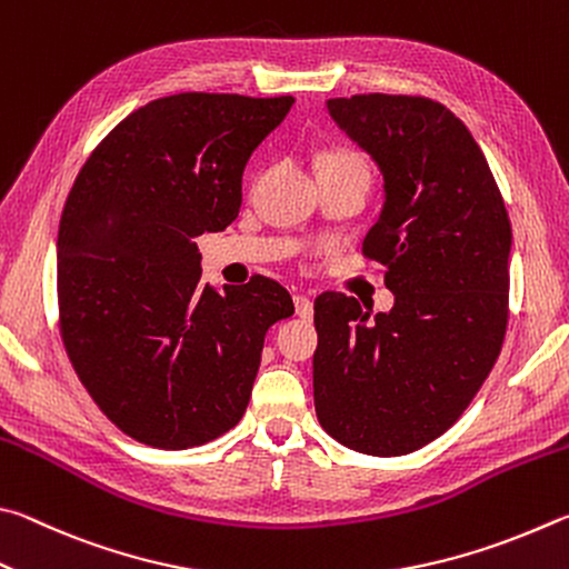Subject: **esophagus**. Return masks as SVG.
<instances>
[{"mask_svg":"<svg viewBox=\"0 0 569 569\" xmlns=\"http://www.w3.org/2000/svg\"><path fill=\"white\" fill-rule=\"evenodd\" d=\"M295 312H297V317H302V320H310V317L315 315V305L310 297L295 295Z\"/></svg>","mask_w":569,"mask_h":569,"instance_id":"34e87169","label":"esophagus"}]
</instances>
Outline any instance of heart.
<instances>
[{"instance_id": "heart-1", "label": "heart", "mask_w": 569, "mask_h": 569, "mask_svg": "<svg viewBox=\"0 0 569 569\" xmlns=\"http://www.w3.org/2000/svg\"><path fill=\"white\" fill-rule=\"evenodd\" d=\"M337 167H365V162L360 154L352 152V149H330V152H322L317 157V169H320V172Z\"/></svg>"}]
</instances>
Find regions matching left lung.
Masks as SVG:
<instances>
[{"mask_svg":"<svg viewBox=\"0 0 569 569\" xmlns=\"http://www.w3.org/2000/svg\"><path fill=\"white\" fill-rule=\"evenodd\" d=\"M327 112L385 179L362 252L387 267L395 307L317 297V420L350 450L410 455L460 420L502 350L510 219L480 144L440 102L355 94Z\"/></svg>","mask_w":569,"mask_h":569,"instance_id":"8db88e82","label":"left lung"}]
</instances>
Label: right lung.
<instances>
[{"mask_svg": "<svg viewBox=\"0 0 569 569\" xmlns=\"http://www.w3.org/2000/svg\"><path fill=\"white\" fill-rule=\"evenodd\" d=\"M292 97L182 92L134 109L77 174L57 237L62 340L109 420L187 450L242 420L264 335L295 312L269 277L199 284L194 239L242 207V172Z\"/></svg>", "mask_w": 569, "mask_h": 569, "instance_id": "1", "label": "right lung"}]
</instances>
